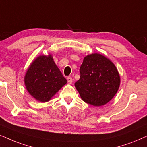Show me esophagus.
<instances>
[{
  "label": "esophagus",
  "mask_w": 147,
  "mask_h": 147,
  "mask_svg": "<svg viewBox=\"0 0 147 147\" xmlns=\"http://www.w3.org/2000/svg\"><path fill=\"white\" fill-rule=\"evenodd\" d=\"M67 81H68V83L69 84H71L72 83V79L71 77H67Z\"/></svg>",
  "instance_id": "esophagus-1"
}]
</instances>
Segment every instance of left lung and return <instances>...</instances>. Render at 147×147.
Here are the masks:
<instances>
[{"mask_svg":"<svg viewBox=\"0 0 147 147\" xmlns=\"http://www.w3.org/2000/svg\"><path fill=\"white\" fill-rule=\"evenodd\" d=\"M80 79L75 83L81 99L94 106L106 104L114 97L120 77L114 64L100 54L85 56L80 67Z\"/></svg>","mask_w":147,"mask_h":147,"instance_id":"left-lung-1","label":"left lung"}]
</instances>
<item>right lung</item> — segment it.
Wrapping results in <instances>:
<instances>
[{
    "instance_id": "right-lung-1",
    "label": "right lung",
    "mask_w": 147,
    "mask_h": 147,
    "mask_svg": "<svg viewBox=\"0 0 147 147\" xmlns=\"http://www.w3.org/2000/svg\"><path fill=\"white\" fill-rule=\"evenodd\" d=\"M29 93L37 101H50L65 84L64 77L51 54L37 57L29 66L24 78Z\"/></svg>"
}]
</instances>
